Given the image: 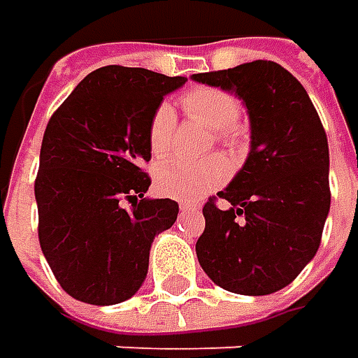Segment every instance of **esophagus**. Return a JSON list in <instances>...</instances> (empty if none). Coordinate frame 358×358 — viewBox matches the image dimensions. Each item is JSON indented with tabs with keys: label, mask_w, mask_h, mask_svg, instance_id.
<instances>
[{
	"label": "esophagus",
	"mask_w": 358,
	"mask_h": 358,
	"mask_svg": "<svg viewBox=\"0 0 358 358\" xmlns=\"http://www.w3.org/2000/svg\"><path fill=\"white\" fill-rule=\"evenodd\" d=\"M179 209H181V213H193V211L199 209V205H197V203H189V201H185V203L179 205Z\"/></svg>",
	"instance_id": "1"
}]
</instances>
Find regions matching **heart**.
Instances as JSON below:
<instances>
[{
  "label": "heart",
  "mask_w": 358,
  "mask_h": 358,
  "mask_svg": "<svg viewBox=\"0 0 358 358\" xmlns=\"http://www.w3.org/2000/svg\"><path fill=\"white\" fill-rule=\"evenodd\" d=\"M181 105L191 119H197L211 127L217 141L239 149L245 141V129L239 123L243 105L235 93L221 87H193L181 97ZM177 129L175 111L167 101L159 103L151 119L147 139L155 157H165L171 151ZM231 175V165L223 155H211L203 161L171 159L161 163L155 171L157 189L173 199H201L209 191L221 187Z\"/></svg>",
  "instance_id": "obj_1"
}]
</instances>
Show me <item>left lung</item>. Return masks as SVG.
<instances>
[{
    "mask_svg": "<svg viewBox=\"0 0 358 358\" xmlns=\"http://www.w3.org/2000/svg\"><path fill=\"white\" fill-rule=\"evenodd\" d=\"M247 105L251 151L235 179L203 207L197 259L209 279L239 295H271L315 257L331 207L329 143L305 87L279 63L259 59L195 73Z\"/></svg>",
    "mask_w": 358,
    "mask_h": 358,
    "instance_id": "obj_1",
    "label": "left lung"
}]
</instances>
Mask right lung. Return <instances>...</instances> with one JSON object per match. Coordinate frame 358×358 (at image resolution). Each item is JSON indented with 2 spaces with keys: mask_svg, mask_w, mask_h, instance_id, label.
Listing matches in <instances>:
<instances>
[{
  "mask_svg": "<svg viewBox=\"0 0 358 358\" xmlns=\"http://www.w3.org/2000/svg\"><path fill=\"white\" fill-rule=\"evenodd\" d=\"M107 65L85 77L49 119L35 177L39 245L62 289L90 305L133 296L149 249L177 219L173 199H145L149 119L185 83Z\"/></svg>",
  "mask_w": 358,
  "mask_h": 358,
  "instance_id": "1",
  "label": "right lung"
}]
</instances>
